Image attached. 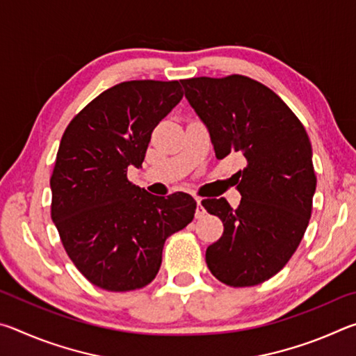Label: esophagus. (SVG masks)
Listing matches in <instances>:
<instances>
[{"label":"esophagus","instance_id":"esophagus-1","mask_svg":"<svg viewBox=\"0 0 356 356\" xmlns=\"http://www.w3.org/2000/svg\"><path fill=\"white\" fill-rule=\"evenodd\" d=\"M204 215H206V210H204V207H202V200H201V197H196V213H195V216H196V218H202Z\"/></svg>","mask_w":356,"mask_h":356}]
</instances>
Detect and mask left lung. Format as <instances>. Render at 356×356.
Listing matches in <instances>:
<instances>
[{
    "label": "left lung",
    "mask_w": 356,
    "mask_h": 356,
    "mask_svg": "<svg viewBox=\"0 0 356 356\" xmlns=\"http://www.w3.org/2000/svg\"><path fill=\"white\" fill-rule=\"evenodd\" d=\"M185 97L202 120L216 159L245 156L234 174L242 201L204 200L225 231L206 251L216 280L256 286L289 262L311 218L316 174L308 134L272 89L248 76L182 80Z\"/></svg>",
    "instance_id": "8db88e82"
}]
</instances>
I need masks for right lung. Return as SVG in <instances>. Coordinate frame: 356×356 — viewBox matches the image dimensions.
<instances>
[{
  "mask_svg": "<svg viewBox=\"0 0 356 356\" xmlns=\"http://www.w3.org/2000/svg\"><path fill=\"white\" fill-rule=\"evenodd\" d=\"M184 97L179 81L136 80L106 89L70 120L59 144L51 220L72 262L94 286L127 292L159 273L166 238L193 221L186 193L150 195L129 182L154 129Z\"/></svg>",
  "mask_w": 356,
  "mask_h": 356,
  "instance_id": "obj_1",
  "label": "right lung"
}]
</instances>
